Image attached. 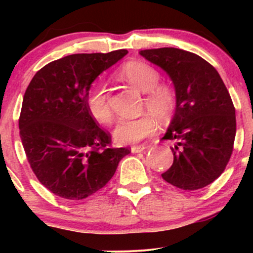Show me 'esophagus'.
Segmentation results:
<instances>
[{
  "label": "esophagus",
  "mask_w": 253,
  "mask_h": 253,
  "mask_svg": "<svg viewBox=\"0 0 253 253\" xmlns=\"http://www.w3.org/2000/svg\"><path fill=\"white\" fill-rule=\"evenodd\" d=\"M146 149V146L145 145H136V146H132L130 147V151H132L133 153H139V152H143Z\"/></svg>",
  "instance_id": "1"
}]
</instances>
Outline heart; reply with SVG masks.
Wrapping results in <instances>:
<instances>
[{
  "label": "heart",
  "mask_w": 253,
  "mask_h": 253,
  "mask_svg": "<svg viewBox=\"0 0 253 253\" xmlns=\"http://www.w3.org/2000/svg\"><path fill=\"white\" fill-rule=\"evenodd\" d=\"M125 81L145 92L144 113L135 119L121 120L114 130V139L119 144H135L147 136L155 134L158 128V120L162 124L171 123L178 108V95L171 83L159 82L161 74L150 64L143 60H130L119 71ZM90 114L100 123L109 125L114 120L109 106L108 89L102 82L92 84L86 97Z\"/></svg>",
  "instance_id": "1"
}]
</instances>
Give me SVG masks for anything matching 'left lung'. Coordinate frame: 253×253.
I'll return each mask as SVG.
<instances>
[{"label": "left lung", "instance_id": "1", "mask_svg": "<svg viewBox=\"0 0 253 253\" xmlns=\"http://www.w3.org/2000/svg\"><path fill=\"white\" fill-rule=\"evenodd\" d=\"M139 53L169 75L178 95L163 136L177 141L173 163L162 177L183 190L207 187L226 169L236 138V109L225 83L213 65L191 52L162 47Z\"/></svg>", "mask_w": 253, "mask_h": 253}]
</instances>
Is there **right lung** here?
Listing matches in <instances>:
<instances>
[{
    "instance_id": "1",
    "label": "right lung",
    "mask_w": 253,
    "mask_h": 253,
    "mask_svg": "<svg viewBox=\"0 0 253 253\" xmlns=\"http://www.w3.org/2000/svg\"><path fill=\"white\" fill-rule=\"evenodd\" d=\"M127 53L60 58L40 69L26 89L20 136L34 175L54 195L86 199L102 189L129 153L127 147H112V136L86 106L91 83Z\"/></svg>"
}]
</instances>
